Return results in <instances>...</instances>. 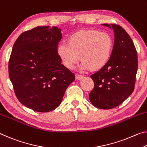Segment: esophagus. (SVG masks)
I'll return each instance as SVG.
<instances>
[{"instance_id":"34e87169","label":"esophagus","mask_w":147,"mask_h":147,"mask_svg":"<svg viewBox=\"0 0 147 147\" xmlns=\"http://www.w3.org/2000/svg\"><path fill=\"white\" fill-rule=\"evenodd\" d=\"M83 78V75L82 74H76V78L77 79V80H80V79H82Z\"/></svg>"}]
</instances>
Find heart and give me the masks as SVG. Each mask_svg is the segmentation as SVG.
<instances>
[{"label": "heart", "instance_id": "obj_1", "mask_svg": "<svg viewBox=\"0 0 147 147\" xmlns=\"http://www.w3.org/2000/svg\"><path fill=\"white\" fill-rule=\"evenodd\" d=\"M110 34L97 30H84L71 34L67 43L61 42L57 47V55L64 66L72 69L80 59L82 67L92 71L101 69L110 59L113 49Z\"/></svg>", "mask_w": 147, "mask_h": 147}]
</instances>
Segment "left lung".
Here are the masks:
<instances>
[{
	"mask_svg": "<svg viewBox=\"0 0 147 147\" xmlns=\"http://www.w3.org/2000/svg\"><path fill=\"white\" fill-rule=\"evenodd\" d=\"M113 28L115 44L108 63L90 77L94 88L89 95L91 103L101 109H111L124 101L134 92L138 69L137 53L127 32L116 24Z\"/></svg>",
	"mask_w": 147,
	"mask_h": 147,
	"instance_id": "1",
	"label": "left lung"
}]
</instances>
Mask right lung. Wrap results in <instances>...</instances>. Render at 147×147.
I'll use <instances>...</instances> for the list:
<instances>
[{
	"instance_id": "add662e5",
	"label": "right lung",
	"mask_w": 147,
	"mask_h": 147,
	"mask_svg": "<svg viewBox=\"0 0 147 147\" xmlns=\"http://www.w3.org/2000/svg\"><path fill=\"white\" fill-rule=\"evenodd\" d=\"M61 37L59 28L39 26L23 32L13 46L9 76L18 99L34 111L56 109L75 79L57 55Z\"/></svg>"
}]
</instances>
